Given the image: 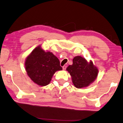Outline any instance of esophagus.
Masks as SVG:
<instances>
[{"label":"esophagus","instance_id":"1","mask_svg":"<svg viewBox=\"0 0 123 123\" xmlns=\"http://www.w3.org/2000/svg\"><path fill=\"white\" fill-rule=\"evenodd\" d=\"M66 68H67V66H66V65H64L63 67V70H65Z\"/></svg>","mask_w":123,"mask_h":123}]
</instances>
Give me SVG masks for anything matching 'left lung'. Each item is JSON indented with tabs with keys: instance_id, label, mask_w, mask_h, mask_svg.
<instances>
[{
	"instance_id": "left-lung-1",
	"label": "left lung",
	"mask_w": 123,
	"mask_h": 123,
	"mask_svg": "<svg viewBox=\"0 0 123 123\" xmlns=\"http://www.w3.org/2000/svg\"><path fill=\"white\" fill-rule=\"evenodd\" d=\"M73 65H69L67 70L70 73L74 86L77 88L85 87L96 79L98 70L92 62L88 63L82 56L74 58Z\"/></svg>"
}]
</instances>
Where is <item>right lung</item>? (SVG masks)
Masks as SVG:
<instances>
[{"label":"right lung","mask_w":123,"mask_h":123,"mask_svg":"<svg viewBox=\"0 0 123 123\" xmlns=\"http://www.w3.org/2000/svg\"><path fill=\"white\" fill-rule=\"evenodd\" d=\"M25 68L30 79L41 86L48 85L54 74L62 70L58 58L52 53L45 52L40 46L36 47L26 58Z\"/></svg>","instance_id":"right-lung-1"}]
</instances>
